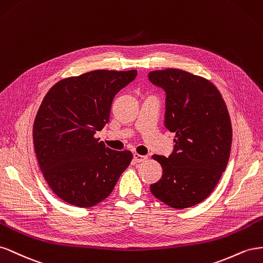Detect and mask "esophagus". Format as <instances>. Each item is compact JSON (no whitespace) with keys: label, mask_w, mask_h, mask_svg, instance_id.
<instances>
[{"label":"esophagus","mask_w":263,"mask_h":263,"mask_svg":"<svg viewBox=\"0 0 263 263\" xmlns=\"http://www.w3.org/2000/svg\"><path fill=\"white\" fill-rule=\"evenodd\" d=\"M147 159L146 155H141V154H138V153H134L133 154V160L136 162H143Z\"/></svg>","instance_id":"esophagus-1"}]
</instances>
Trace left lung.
Wrapping results in <instances>:
<instances>
[{
    "label": "left lung",
    "mask_w": 263,
    "mask_h": 263,
    "mask_svg": "<svg viewBox=\"0 0 263 263\" xmlns=\"http://www.w3.org/2000/svg\"><path fill=\"white\" fill-rule=\"evenodd\" d=\"M148 79L166 93L164 124L175 133L172 154L152 156L163 174L149 190L173 208L195 206L211 195L228 164L232 129L227 106L215 85L191 72L154 70Z\"/></svg>",
    "instance_id": "1"
}]
</instances>
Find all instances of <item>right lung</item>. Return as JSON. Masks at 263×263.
I'll use <instances>...</instances> for the list:
<instances>
[{
  "mask_svg": "<svg viewBox=\"0 0 263 263\" xmlns=\"http://www.w3.org/2000/svg\"><path fill=\"white\" fill-rule=\"evenodd\" d=\"M93 70L58 81L45 96L33 126L35 153L47 184L70 205L86 208L106 199L132 160L96 139L109 122L115 96L137 77Z\"/></svg>",
  "mask_w": 263,
  "mask_h": 263,
  "instance_id": "right-lung-1",
  "label": "right lung"
}]
</instances>
